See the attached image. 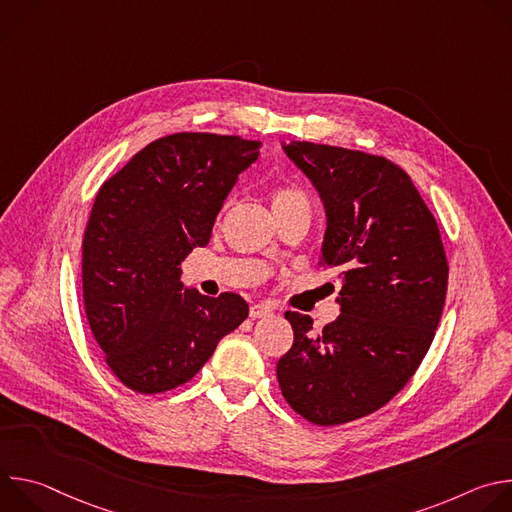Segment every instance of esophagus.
<instances>
[{"label": "esophagus", "mask_w": 512, "mask_h": 512, "mask_svg": "<svg viewBox=\"0 0 512 512\" xmlns=\"http://www.w3.org/2000/svg\"><path fill=\"white\" fill-rule=\"evenodd\" d=\"M271 308L269 306H265V304H253L251 308H249V316L255 320V318H267V316H271Z\"/></svg>", "instance_id": "esophagus-1"}]
</instances>
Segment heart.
<instances>
[{"mask_svg": "<svg viewBox=\"0 0 512 512\" xmlns=\"http://www.w3.org/2000/svg\"><path fill=\"white\" fill-rule=\"evenodd\" d=\"M271 206H273V212L291 210V208H308L310 210L306 194L291 184H281L271 192Z\"/></svg>", "mask_w": 512, "mask_h": 512, "instance_id": "obj_1", "label": "heart"}]
</instances>
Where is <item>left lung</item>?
Returning <instances> with one entry per match:
<instances>
[{
	"label": "left lung",
	"mask_w": 512,
	"mask_h": 512,
	"mask_svg": "<svg viewBox=\"0 0 512 512\" xmlns=\"http://www.w3.org/2000/svg\"><path fill=\"white\" fill-rule=\"evenodd\" d=\"M326 208L322 267H338L340 316L322 332L285 312L294 344L277 362L281 395L316 425H340L389 403L415 375L440 324L448 259L411 178L383 156L283 143Z\"/></svg>",
	"instance_id": "left-lung-1"
}]
</instances>
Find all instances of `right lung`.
Here are the masks:
<instances>
[{"label": "right lung", "instance_id": "add662e5", "mask_svg": "<svg viewBox=\"0 0 512 512\" xmlns=\"http://www.w3.org/2000/svg\"><path fill=\"white\" fill-rule=\"evenodd\" d=\"M259 148L239 135L174 133L101 186L83 239V300L105 362L131 391L156 395L188 383L247 318L239 294L186 289L180 263L208 245Z\"/></svg>", "mask_w": 512, "mask_h": 512}]
</instances>
